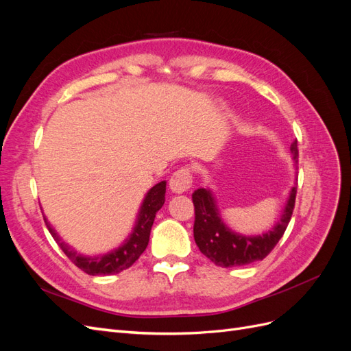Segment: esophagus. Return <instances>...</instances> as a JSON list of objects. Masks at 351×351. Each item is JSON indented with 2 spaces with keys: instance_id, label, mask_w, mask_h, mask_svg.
<instances>
[{
  "instance_id": "1",
  "label": "esophagus",
  "mask_w": 351,
  "mask_h": 351,
  "mask_svg": "<svg viewBox=\"0 0 351 351\" xmlns=\"http://www.w3.org/2000/svg\"><path fill=\"white\" fill-rule=\"evenodd\" d=\"M192 169L189 167H182L171 176V178H169V189H171L174 193H184L192 187Z\"/></svg>"
}]
</instances>
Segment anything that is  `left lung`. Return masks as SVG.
Listing matches in <instances>:
<instances>
[{
  "mask_svg": "<svg viewBox=\"0 0 351 351\" xmlns=\"http://www.w3.org/2000/svg\"><path fill=\"white\" fill-rule=\"evenodd\" d=\"M290 151L297 162V158H299L297 139L291 143ZM295 195L297 186L291 189L282 217L272 231L258 237H246L236 234L224 226L209 190H195L192 195L195 206L193 236L199 250L209 261L222 268L243 267V265H249L252 262L263 261L277 246V243L285 232V228L289 227L294 210Z\"/></svg>",
  "mask_w": 351,
  "mask_h": 351,
  "instance_id": "obj_1",
  "label": "left lung"
}]
</instances>
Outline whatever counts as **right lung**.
I'll return each mask as SVG.
<instances>
[{
    "mask_svg": "<svg viewBox=\"0 0 351 351\" xmlns=\"http://www.w3.org/2000/svg\"><path fill=\"white\" fill-rule=\"evenodd\" d=\"M164 202H165V182H161L155 184L149 192H147L142 204L139 217H137L136 227L130 234L129 240H127L121 247H119L111 253L104 254V256H99V258H86V256H82V254H77L60 240V237L56 234V231L49 227L48 222H45V224L51 232V236L54 237V240L61 247V250L66 253V256L76 265L79 269H82L83 272H86L89 275L119 274L127 268H130L147 247L155 215L156 212L162 208Z\"/></svg>",
    "mask_w": 351,
    "mask_h": 351,
    "instance_id": "add662e5",
    "label": "right lung"
}]
</instances>
